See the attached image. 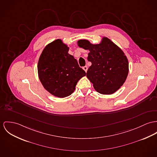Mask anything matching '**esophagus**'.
I'll return each mask as SVG.
<instances>
[{
    "mask_svg": "<svg viewBox=\"0 0 157 157\" xmlns=\"http://www.w3.org/2000/svg\"><path fill=\"white\" fill-rule=\"evenodd\" d=\"M82 69H83V70H84V71L85 72H87V70H88V67H87V66H84V67H82Z\"/></svg>",
    "mask_w": 157,
    "mask_h": 157,
    "instance_id": "obj_1",
    "label": "esophagus"
}]
</instances>
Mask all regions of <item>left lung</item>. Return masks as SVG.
<instances>
[{"label": "left lung", "mask_w": 157, "mask_h": 157, "mask_svg": "<svg viewBox=\"0 0 157 157\" xmlns=\"http://www.w3.org/2000/svg\"><path fill=\"white\" fill-rule=\"evenodd\" d=\"M77 44L79 47L90 51L87 60L91 62V66L86 77L95 90L106 95L118 91L129 71L128 61L123 51L107 37H103L98 44H93L86 39L79 40Z\"/></svg>", "instance_id": "left-lung-1"}]
</instances>
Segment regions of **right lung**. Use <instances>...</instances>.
I'll list each match as a JSON object with an SVG mask.
<instances>
[{
  "mask_svg": "<svg viewBox=\"0 0 157 157\" xmlns=\"http://www.w3.org/2000/svg\"><path fill=\"white\" fill-rule=\"evenodd\" d=\"M69 47L60 39L48 44L43 49L37 64L39 79L44 88L59 98L72 94L78 81L86 75Z\"/></svg>",
  "mask_w": 157,
  "mask_h": 157,
  "instance_id": "obj_1",
  "label": "right lung"
}]
</instances>
